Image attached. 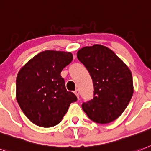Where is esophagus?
<instances>
[{
  "label": "esophagus",
  "instance_id": "1",
  "mask_svg": "<svg viewBox=\"0 0 151 151\" xmlns=\"http://www.w3.org/2000/svg\"><path fill=\"white\" fill-rule=\"evenodd\" d=\"M74 93H75V94H76V96L77 98H78V97H79V92H78V89H76V90L75 91Z\"/></svg>",
  "mask_w": 151,
  "mask_h": 151
}]
</instances>
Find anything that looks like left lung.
Masks as SVG:
<instances>
[{
	"label": "left lung",
	"mask_w": 151,
	"mask_h": 151,
	"mask_svg": "<svg viewBox=\"0 0 151 151\" xmlns=\"http://www.w3.org/2000/svg\"><path fill=\"white\" fill-rule=\"evenodd\" d=\"M77 58L89 71L94 86L93 99L82 105L88 117L109 123L121 115L134 93L131 71L109 48L102 45L83 47Z\"/></svg>",
	"instance_id": "8db88e82"
}]
</instances>
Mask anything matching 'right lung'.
<instances>
[{"label":"right lung","mask_w":151,"mask_h":151,"mask_svg":"<svg viewBox=\"0 0 151 151\" xmlns=\"http://www.w3.org/2000/svg\"><path fill=\"white\" fill-rule=\"evenodd\" d=\"M71 52L47 50L30 59L16 78V99L30 121L52 127L62 121L77 97L65 88L61 72L72 61Z\"/></svg>","instance_id":"1"}]
</instances>
